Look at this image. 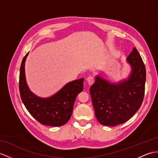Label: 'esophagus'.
Instances as JSON below:
<instances>
[{
	"label": "esophagus",
	"mask_w": 158,
	"mask_h": 158,
	"mask_svg": "<svg viewBox=\"0 0 158 158\" xmlns=\"http://www.w3.org/2000/svg\"><path fill=\"white\" fill-rule=\"evenodd\" d=\"M86 80L89 85H92V84H93L94 82V78L92 76L88 77V78H86Z\"/></svg>",
	"instance_id": "34e87169"
}]
</instances>
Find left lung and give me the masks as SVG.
Listing matches in <instances>:
<instances>
[{
  "label": "left lung",
  "instance_id": "8db88e82",
  "mask_svg": "<svg viewBox=\"0 0 158 158\" xmlns=\"http://www.w3.org/2000/svg\"><path fill=\"white\" fill-rule=\"evenodd\" d=\"M127 60L132 68L127 80L111 84L97 76L95 83L90 88L96 117L103 125L124 123L139 109L143 102L146 80L145 64L135 48Z\"/></svg>",
  "mask_w": 158,
  "mask_h": 158
}]
</instances>
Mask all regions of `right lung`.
I'll return each mask as SVG.
<instances>
[{"mask_svg":"<svg viewBox=\"0 0 158 158\" xmlns=\"http://www.w3.org/2000/svg\"><path fill=\"white\" fill-rule=\"evenodd\" d=\"M28 53L22 60L19 74V92L26 109L41 124L60 127L65 125L71 117L75 100L83 90L84 78L66 84L56 94L47 98L37 97L27 85L25 61Z\"/></svg>","mask_w":158,"mask_h":158,"instance_id":"obj_1","label":"right lung"}]
</instances>
